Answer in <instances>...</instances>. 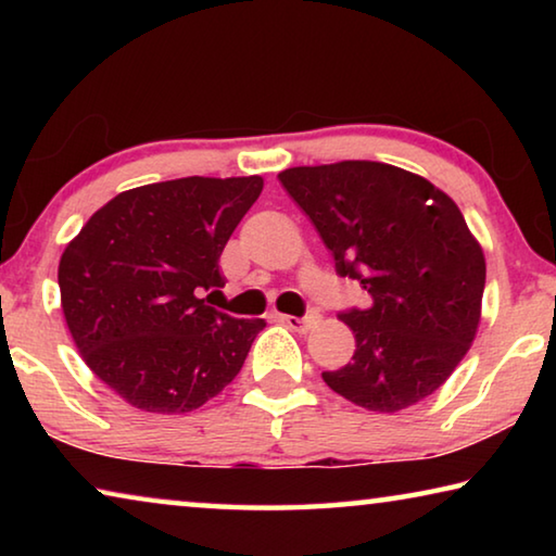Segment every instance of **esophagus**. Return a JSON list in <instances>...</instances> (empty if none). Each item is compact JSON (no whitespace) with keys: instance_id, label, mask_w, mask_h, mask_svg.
Segmentation results:
<instances>
[{"instance_id":"34e87169","label":"esophagus","mask_w":556,"mask_h":556,"mask_svg":"<svg viewBox=\"0 0 556 556\" xmlns=\"http://www.w3.org/2000/svg\"><path fill=\"white\" fill-rule=\"evenodd\" d=\"M279 321L281 324H287L291 331H296V333H306L308 328H312V316H279Z\"/></svg>"}]
</instances>
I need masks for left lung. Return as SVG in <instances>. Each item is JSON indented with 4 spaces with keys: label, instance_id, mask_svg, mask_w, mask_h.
Instances as JSON below:
<instances>
[{
    "label": "left lung",
    "instance_id": "8db88e82",
    "mask_svg": "<svg viewBox=\"0 0 556 556\" xmlns=\"http://www.w3.org/2000/svg\"><path fill=\"white\" fill-rule=\"evenodd\" d=\"M279 181L338 275L372 296L370 308L338 314L355 333V353L324 382L384 414L434 394L481 324L485 257L458 205L427 178L382 162L294 166Z\"/></svg>",
    "mask_w": 556,
    "mask_h": 556
}]
</instances>
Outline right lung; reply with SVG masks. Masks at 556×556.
Here are the masks:
<instances>
[{
  "label": "right lung",
  "instance_id": "obj_1",
  "mask_svg": "<svg viewBox=\"0 0 556 556\" xmlns=\"http://www.w3.org/2000/svg\"><path fill=\"white\" fill-rule=\"evenodd\" d=\"M262 176H188L117 193L65 244V324L83 361L131 407L184 414L235 380L265 318L199 299Z\"/></svg>",
  "mask_w": 556,
  "mask_h": 556
}]
</instances>
